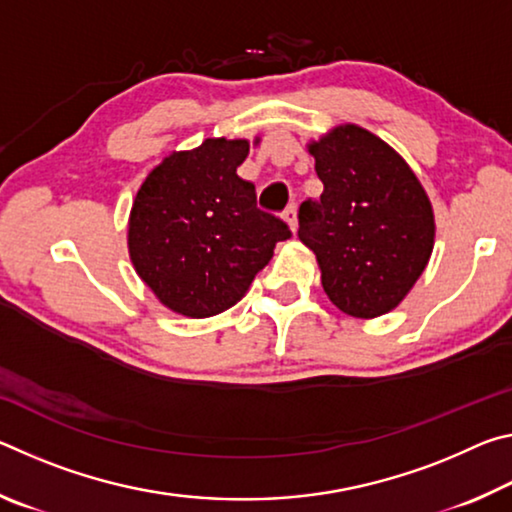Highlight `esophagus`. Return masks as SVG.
<instances>
[{
	"instance_id": "obj_1",
	"label": "esophagus",
	"mask_w": 512,
	"mask_h": 512,
	"mask_svg": "<svg viewBox=\"0 0 512 512\" xmlns=\"http://www.w3.org/2000/svg\"><path fill=\"white\" fill-rule=\"evenodd\" d=\"M284 219L289 221L291 230H296V228H298V205H296V203L287 205V210H284Z\"/></svg>"
}]
</instances>
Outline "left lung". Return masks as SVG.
Listing matches in <instances>:
<instances>
[{"label": "left lung", "mask_w": 512, "mask_h": 512, "mask_svg": "<svg viewBox=\"0 0 512 512\" xmlns=\"http://www.w3.org/2000/svg\"><path fill=\"white\" fill-rule=\"evenodd\" d=\"M309 151L325 189L300 205L298 237L316 253L323 289L343 314H386L429 262V198L409 164L359 126L336 128Z\"/></svg>", "instance_id": "8db88e82"}]
</instances>
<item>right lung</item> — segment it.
<instances>
[{"mask_svg":"<svg viewBox=\"0 0 512 512\" xmlns=\"http://www.w3.org/2000/svg\"><path fill=\"white\" fill-rule=\"evenodd\" d=\"M246 140H205L173 153L137 192L128 250L137 275L162 305L207 318L230 309L271 262L291 228L257 207L250 180L237 176Z\"/></svg>","mask_w":512,"mask_h":512,"instance_id":"1","label":"right lung"}]
</instances>
